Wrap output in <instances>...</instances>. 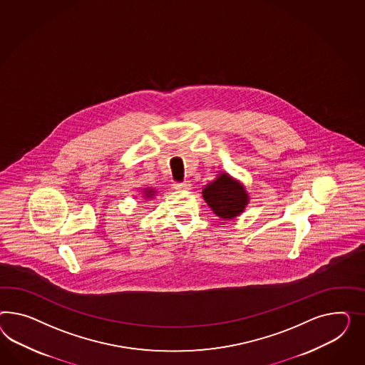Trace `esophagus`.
Instances as JSON below:
<instances>
[{
	"mask_svg": "<svg viewBox=\"0 0 365 365\" xmlns=\"http://www.w3.org/2000/svg\"><path fill=\"white\" fill-rule=\"evenodd\" d=\"M174 188H175V190H180V191H186V190H190V188H191V183H190V182L175 183V185H174Z\"/></svg>",
	"mask_w": 365,
	"mask_h": 365,
	"instance_id": "34e87169",
	"label": "esophagus"
}]
</instances>
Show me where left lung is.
I'll list each match as a JSON object with an SVG mask.
<instances>
[{"instance_id": "obj_1", "label": "left lung", "mask_w": 365, "mask_h": 365, "mask_svg": "<svg viewBox=\"0 0 365 365\" xmlns=\"http://www.w3.org/2000/svg\"><path fill=\"white\" fill-rule=\"evenodd\" d=\"M202 197L217 217L223 220H232L245 212L250 195L245 185L227 173H219L217 177L207 183Z\"/></svg>"}]
</instances>
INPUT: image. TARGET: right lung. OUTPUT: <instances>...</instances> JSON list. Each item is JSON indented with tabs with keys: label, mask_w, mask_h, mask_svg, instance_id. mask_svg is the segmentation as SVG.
Here are the masks:
<instances>
[{
	"label": "right lung",
	"mask_w": 365,
	"mask_h": 365,
	"mask_svg": "<svg viewBox=\"0 0 365 365\" xmlns=\"http://www.w3.org/2000/svg\"><path fill=\"white\" fill-rule=\"evenodd\" d=\"M157 190L153 187H145L142 188V192H140V197L143 199V200H150V199H153V197H155L157 195Z\"/></svg>",
	"instance_id": "right-lung-1"
}]
</instances>
